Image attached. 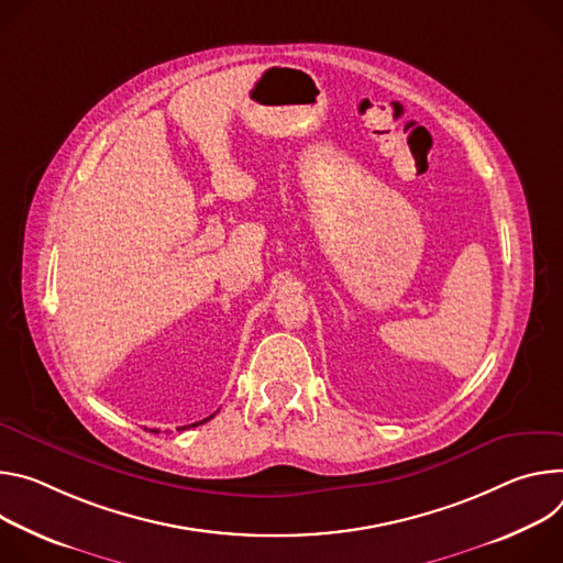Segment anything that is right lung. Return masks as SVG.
<instances>
[{"instance_id":"add662e5","label":"right lung","mask_w":563,"mask_h":563,"mask_svg":"<svg viewBox=\"0 0 563 563\" xmlns=\"http://www.w3.org/2000/svg\"><path fill=\"white\" fill-rule=\"evenodd\" d=\"M212 416H214V413H212ZM212 416H210V418H212ZM210 418H206V420H201V422H208V420H210ZM201 422H195V424H192V427H197V424H201ZM180 429H187V427H180ZM154 431H158V429H154Z\"/></svg>"}]
</instances>
